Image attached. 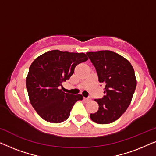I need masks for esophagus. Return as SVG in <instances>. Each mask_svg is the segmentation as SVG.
Listing matches in <instances>:
<instances>
[{
  "label": "esophagus",
  "instance_id": "1",
  "mask_svg": "<svg viewBox=\"0 0 156 156\" xmlns=\"http://www.w3.org/2000/svg\"><path fill=\"white\" fill-rule=\"evenodd\" d=\"M84 100L85 101H90V99H88V98H84Z\"/></svg>",
  "mask_w": 156,
  "mask_h": 156
}]
</instances>
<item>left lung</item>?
Listing matches in <instances>:
<instances>
[{"label": "left lung", "mask_w": 156, "mask_h": 156, "mask_svg": "<svg viewBox=\"0 0 156 156\" xmlns=\"http://www.w3.org/2000/svg\"><path fill=\"white\" fill-rule=\"evenodd\" d=\"M96 68L99 82L104 84L103 98L94 99L99 109L90 114L94 122L107 124L120 118L131 104L136 78L130 62L110 50L87 52Z\"/></svg>", "instance_id": "8db88e82"}]
</instances>
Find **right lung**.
I'll list each match as a JSON object with an SVG mask.
<instances>
[{
    "mask_svg": "<svg viewBox=\"0 0 156 156\" xmlns=\"http://www.w3.org/2000/svg\"><path fill=\"white\" fill-rule=\"evenodd\" d=\"M87 59L83 52L55 50L33 62L26 77V88L31 105L42 119L59 123L69 118L72 106L83 97L63 92L59 87L73 74L76 65Z\"/></svg>",
    "mask_w": 156,
    "mask_h": 156,
    "instance_id": "1",
    "label": "right lung"
}]
</instances>
